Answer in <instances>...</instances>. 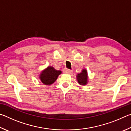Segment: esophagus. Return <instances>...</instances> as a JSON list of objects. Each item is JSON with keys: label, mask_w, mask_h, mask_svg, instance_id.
I'll return each instance as SVG.
<instances>
[{"label": "esophagus", "mask_w": 131, "mask_h": 131, "mask_svg": "<svg viewBox=\"0 0 131 131\" xmlns=\"http://www.w3.org/2000/svg\"><path fill=\"white\" fill-rule=\"evenodd\" d=\"M64 72L66 73H68V74H71L73 72V70H70V69H64Z\"/></svg>", "instance_id": "34e87169"}]
</instances>
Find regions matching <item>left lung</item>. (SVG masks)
I'll list each match as a JSON object with an SVG mask.
<instances>
[{
  "label": "left lung",
  "instance_id": "left-lung-1",
  "mask_svg": "<svg viewBox=\"0 0 131 131\" xmlns=\"http://www.w3.org/2000/svg\"><path fill=\"white\" fill-rule=\"evenodd\" d=\"M76 78L79 84L82 85H85L88 82V74L86 69H83L80 73L77 74Z\"/></svg>",
  "mask_w": 131,
  "mask_h": 131
}]
</instances>
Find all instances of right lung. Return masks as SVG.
Segmentation results:
<instances>
[{
  "instance_id": "obj_1",
  "label": "right lung",
  "mask_w": 131,
  "mask_h": 131,
  "mask_svg": "<svg viewBox=\"0 0 131 131\" xmlns=\"http://www.w3.org/2000/svg\"><path fill=\"white\" fill-rule=\"evenodd\" d=\"M61 73V70L55 69L52 66H48L41 72L39 78L44 84L50 85L56 81L58 77Z\"/></svg>"
}]
</instances>
